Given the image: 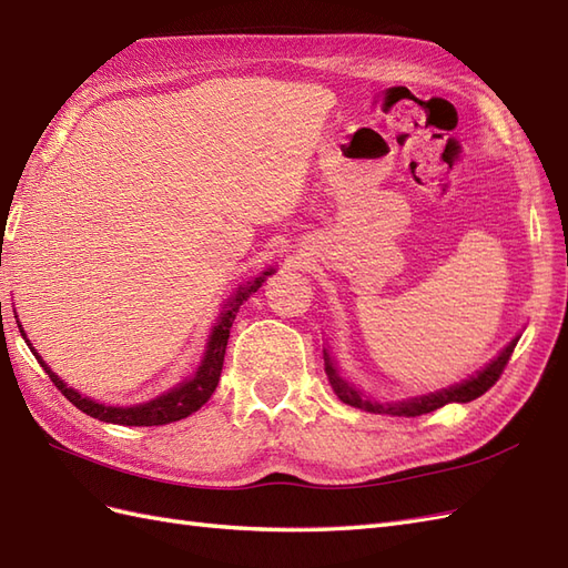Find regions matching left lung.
<instances>
[{
    "mask_svg": "<svg viewBox=\"0 0 568 568\" xmlns=\"http://www.w3.org/2000/svg\"><path fill=\"white\" fill-rule=\"evenodd\" d=\"M518 344V336L516 339L501 351V354L489 363L485 371H480L475 377L462 382V385L456 387H449V389H442V392H435V394H427V396H418V398H408V402H398V404H379V402H373L371 396H365L363 392H358L354 385H348V382L344 377H339V373H336V367L332 363V358L327 356L325 351V373H327V379H329V387L334 389V394L342 398L344 404L354 406V408H363V410H371V413H389V416H406V418H413V416H423V413H430V410H437L442 408L444 404H468L473 402V398L483 396L489 387L495 385V382L501 377L504 367H507L514 348Z\"/></svg>",
    "mask_w": 568,
    "mask_h": 568,
    "instance_id": "left-lung-1",
    "label": "left lung"
}]
</instances>
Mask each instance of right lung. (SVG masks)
<instances>
[{
  "instance_id": "obj_1",
  "label": "right lung",
  "mask_w": 568,
  "mask_h": 568,
  "mask_svg": "<svg viewBox=\"0 0 568 568\" xmlns=\"http://www.w3.org/2000/svg\"><path fill=\"white\" fill-rule=\"evenodd\" d=\"M274 270L265 272L263 277H257L255 282H248V286H241L236 291L234 298L226 301V308L217 322V327L212 329L210 334V342H207V351H205V358L201 363V367H197V373L181 382L179 387H174L172 392H166L162 396H158L155 402H148V404H141V406H104V404H98L93 402V398L88 396H81L75 389L67 387L64 382H61L50 367L48 363H44L38 354L36 348L30 346V351H33L38 363L42 365V371L50 375V379L54 382V387L64 394L69 402L88 413L90 418H98V420H104V423H114V425H135V427H148V425H166V423H174V420H181L191 416V413H195L197 408H201L203 404H207V398L212 396V392L217 389V382H220V375H222V365H224V354H226V342H229V329H232L234 320H236V313L243 303H246L255 291L263 286L267 274H272ZM21 327V325H19ZM23 334V329H21ZM26 336V334H23Z\"/></svg>"
}]
</instances>
